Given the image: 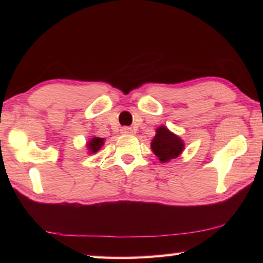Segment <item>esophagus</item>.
I'll list each match as a JSON object with an SVG mask.
<instances>
[{
  "mask_svg": "<svg viewBox=\"0 0 263 263\" xmlns=\"http://www.w3.org/2000/svg\"><path fill=\"white\" fill-rule=\"evenodd\" d=\"M121 131L123 135H131V133H133V130L131 127H123Z\"/></svg>",
  "mask_w": 263,
  "mask_h": 263,
  "instance_id": "esophagus-1",
  "label": "esophagus"
}]
</instances>
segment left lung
Segmentation results:
<instances>
[{"mask_svg":"<svg viewBox=\"0 0 263 263\" xmlns=\"http://www.w3.org/2000/svg\"><path fill=\"white\" fill-rule=\"evenodd\" d=\"M155 137L151 142V148L161 162H168L175 159L184 149V142L179 136L168 130L166 126H159Z\"/></svg>","mask_w":263,"mask_h":263,"instance_id":"left-lung-1","label":"left lung"}]
</instances>
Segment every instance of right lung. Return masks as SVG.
I'll return each mask as SVG.
<instances>
[{
  "instance_id": "add662e5",
  "label": "right lung",
  "mask_w": 263,
  "mask_h": 263,
  "mask_svg": "<svg viewBox=\"0 0 263 263\" xmlns=\"http://www.w3.org/2000/svg\"><path fill=\"white\" fill-rule=\"evenodd\" d=\"M104 144V139L103 138H99V137H94L92 139L88 141L87 147L89 149V153H96L99 152L100 148L103 146Z\"/></svg>"
}]
</instances>
